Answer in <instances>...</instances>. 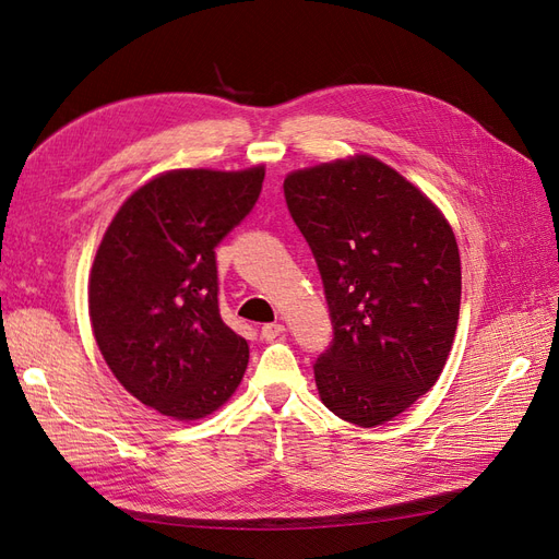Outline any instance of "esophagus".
<instances>
[{
    "instance_id": "obj_1",
    "label": "esophagus",
    "mask_w": 559,
    "mask_h": 559,
    "mask_svg": "<svg viewBox=\"0 0 559 559\" xmlns=\"http://www.w3.org/2000/svg\"><path fill=\"white\" fill-rule=\"evenodd\" d=\"M282 333H284V324H277V321H275V324H263L261 326L263 341H275V337L282 335Z\"/></svg>"
}]
</instances>
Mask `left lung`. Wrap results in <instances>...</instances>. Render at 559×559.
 I'll use <instances>...</instances> for the list:
<instances>
[{
  "instance_id": "left-lung-1",
  "label": "left lung",
  "mask_w": 559,
  "mask_h": 559,
  "mask_svg": "<svg viewBox=\"0 0 559 559\" xmlns=\"http://www.w3.org/2000/svg\"><path fill=\"white\" fill-rule=\"evenodd\" d=\"M284 198L333 326L314 361L319 396L352 425H382L443 373L462 298L454 233L427 195L370 156L292 173Z\"/></svg>"
}]
</instances>
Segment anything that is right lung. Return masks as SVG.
<instances>
[{
    "label": "right lung",
    "instance_id": "obj_1",
    "mask_svg": "<svg viewBox=\"0 0 559 559\" xmlns=\"http://www.w3.org/2000/svg\"><path fill=\"white\" fill-rule=\"evenodd\" d=\"M263 177V167L160 175L123 202L97 249V347L116 380L160 415L205 417L245 376L249 347L218 312L214 249L257 205Z\"/></svg>",
    "mask_w": 559,
    "mask_h": 559
}]
</instances>
